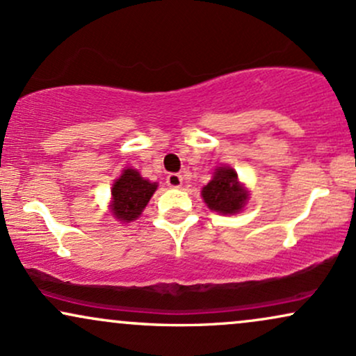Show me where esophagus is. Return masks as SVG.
Returning a JSON list of instances; mask_svg holds the SVG:
<instances>
[{"mask_svg": "<svg viewBox=\"0 0 356 356\" xmlns=\"http://www.w3.org/2000/svg\"><path fill=\"white\" fill-rule=\"evenodd\" d=\"M167 186L172 187V189H179L182 186V175L181 174H169L165 179Z\"/></svg>", "mask_w": 356, "mask_h": 356, "instance_id": "1", "label": "esophagus"}]
</instances>
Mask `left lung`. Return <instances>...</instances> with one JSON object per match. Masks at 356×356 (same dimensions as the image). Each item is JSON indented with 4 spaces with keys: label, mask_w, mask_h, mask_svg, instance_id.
<instances>
[{
    "label": "left lung",
    "mask_w": 356,
    "mask_h": 356,
    "mask_svg": "<svg viewBox=\"0 0 356 356\" xmlns=\"http://www.w3.org/2000/svg\"><path fill=\"white\" fill-rule=\"evenodd\" d=\"M202 199L211 211L219 214H236L248 201V192L238 181V174L231 167H218L212 181L202 187Z\"/></svg>",
    "instance_id": "obj_1"
}]
</instances>
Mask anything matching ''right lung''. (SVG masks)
I'll use <instances>...</instances> for the list:
<instances>
[{
  "label": "right lung",
  "mask_w": 356,
  "mask_h": 356,
  "mask_svg": "<svg viewBox=\"0 0 356 356\" xmlns=\"http://www.w3.org/2000/svg\"><path fill=\"white\" fill-rule=\"evenodd\" d=\"M155 189H157V182L144 179L136 169H125L112 187L110 209H112L113 218L122 222L136 220L145 209Z\"/></svg>",
  "instance_id": "right-lung-1"
}]
</instances>
